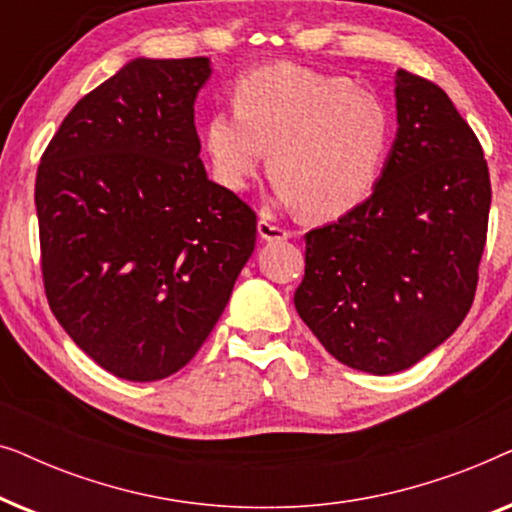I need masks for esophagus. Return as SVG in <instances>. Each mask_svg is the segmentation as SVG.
Masks as SVG:
<instances>
[{
	"label": "esophagus",
	"mask_w": 512,
	"mask_h": 512,
	"mask_svg": "<svg viewBox=\"0 0 512 512\" xmlns=\"http://www.w3.org/2000/svg\"><path fill=\"white\" fill-rule=\"evenodd\" d=\"M258 237H261L263 242H279L289 237V230L277 226L275 219H272V214L261 212V216H258Z\"/></svg>",
	"instance_id": "esophagus-1"
}]
</instances>
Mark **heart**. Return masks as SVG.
<instances>
[{
    "label": "heart",
    "instance_id": "1",
    "mask_svg": "<svg viewBox=\"0 0 512 512\" xmlns=\"http://www.w3.org/2000/svg\"><path fill=\"white\" fill-rule=\"evenodd\" d=\"M235 111L202 125L214 179L247 188L268 156L275 195L312 219H340L370 198L391 142L387 104L340 74L268 65L240 76Z\"/></svg>",
    "mask_w": 512,
    "mask_h": 512
}]
</instances>
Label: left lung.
Here are the masks:
<instances>
[{
  "label": "left lung",
  "mask_w": 512,
  "mask_h": 512,
  "mask_svg": "<svg viewBox=\"0 0 512 512\" xmlns=\"http://www.w3.org/2000/svg\"><path fill=\"white\" fill-rule=\"evenodd\" d=\"M396 139L370 198L305 235L293 303L326 352L370 375L415 366L471 310L492 205L487 163L436 83L398 69Z\"/></svg>",
  "instance_id": "obj_1"
}]
</instances>
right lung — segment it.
<instances>
[{"instance_id":"right-lung-1","label":"right lung","mask_w":512,"mask_h":512,"mask_svg":"<svg viewBox=\"0 0 512 512\" xmlns=\"http://www.w3.org/2000/svg\"><path fill=\"white\" fill-rule=\"evenodd\" d=\"M209 58H135L69 111L37 172L41 270L69 338L111 375L170 377L226 310L256 214L207 177Z\"/></svg>"}]
</instances>
